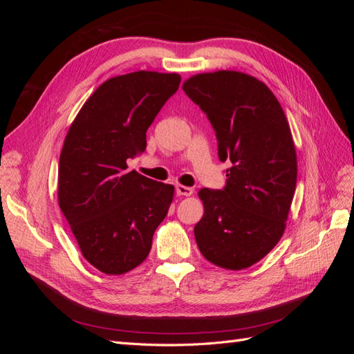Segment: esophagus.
Returning <instances> with one entry per match:
<instances>
[{
    "mask_svg": "<svg viewBox=\"0 0 354 354\" xmlns=\"http://www.w3.org/2000/svg\"><path fill=\"white\" fill-rule=\"evenodd\" d=\"M176 194L178 196H190L192 194H194V189L187 187V186H183V185H177L176 186Z\"/></svg>",
    "mask_w": 354,
    "mask_h": 354,
    "instance_id": "esophagus-1",
    "label": "esophagus"
}]
</instances>
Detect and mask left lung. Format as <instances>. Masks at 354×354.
Masks as SVG:
<instances>
[{
  "label": "left lung",
  "instance_id": "left-lung-1",
  "mask_svg": "<svg viewBox=\"0 0 354 354\" xmlns=\"http://www.w3.org/2000/svg\"><path fill=\"white\" fill-rule=\"evenodd\" d=\"M183 90L230 160L223 190L201 189L198 248L223 269L242 270L281 241L297 185V153L282 106L264 82L236 71L198 73Z\"/></svg>",
  "mask_w": 354,
  "mask_h": 354
}]
</instances>
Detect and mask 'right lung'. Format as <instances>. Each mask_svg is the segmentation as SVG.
<instances>
[{"label": "right lung", "mask_w": 354, "mask_h": 354, "mask_svg": "<svg viewBox=\"0 0 354 354\" xmlns=\"http://www.w3.org/2000/svg\"><path fill=\"white\" fill-rule=\"evenodd\" d=\"M178 73L138 71L104 81L69 127L59 160V207L95 269L124 274L151 252L174 186L128 169L180 85Z\"/></svg>", "instance_id": "add662e5"}]
</instances>
